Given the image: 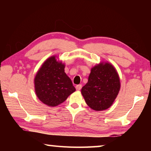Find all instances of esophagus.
<instances>
[{"label": "esophagus", "instance_id": "obj_1", "mask_svg": "<svg viewBox=\"0 0 151 151\" xmlns=\"http://www.w3.org/2000/svg\"><path fill=\"white\" fill-rule=\"evenodd\" d=\"M81 88H82V85H78L76 86V91H80L81 89Z\"/></svg>", "mask_w": 151, "mask_h": 151}]
</instances>
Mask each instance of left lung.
Returning <instances> with one entry per match:
<instances>
[{
  "label": "left lung",
  "instance_id": "left-lung-1",
  "mask_svg": "<svg viewBox=\"0 0 151 151\" xmlns=\"http://www.w3.org/2000/svg\"><path fill=\"white\" fill-rule=\"evenodd\" d=\"M121 87L115 68L109 63L91 69L88 83L81 89L86 103L94 111H104L112 105Z\"/></svg>",
  "mask_w": 151,
  "mask_h": 151
}]
</instances>
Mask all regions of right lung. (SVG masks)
I'll list each match as a JSON object with an SVG mask.
<instances>
[{
	"instance_id": "right-lung-1",
	"label": "right lung",
	"mask_w": 151,
	"mask_h": 151,
	"mask_svg": "<svg viewBox=\"0 0 151 151\" xmlns=\"http://www.w3.org/2000/svg\"><path fill=\"white\" fill-rule=\"evenodd\" d=\"M36 94L43 103L55 106L76 91L65 73V65L52 57L45 61L35 78Z\"/></svg>"
}]
</instances>
